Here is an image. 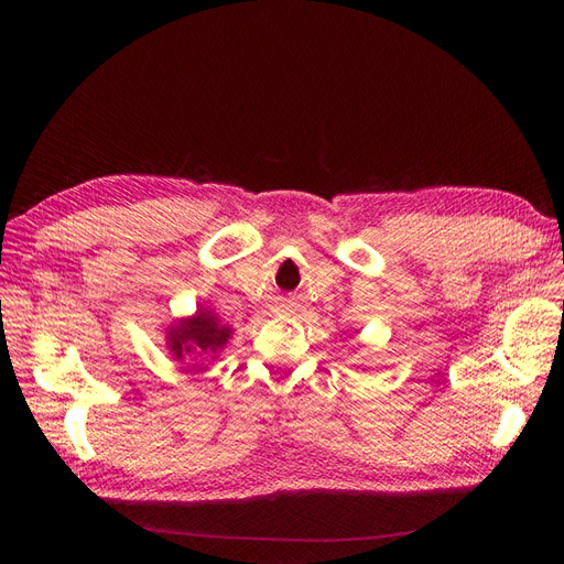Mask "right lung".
<instances>
[{"instance_id":"obj_1","label":"right lung","mask_w":564,"mask_h":564,"mask_svg":"<svg viewBox=\"0 0 564 564\" xmlns=\"http://www.w3.org/2000/svg\"><path fill=\"white\" fill-rule=\"evenodd\" d=\"M228 324H220V319L212 313L199 308L195 317L183 319L181 324L169 332V348L176 357L185 355H216L220 348L228 344L230 338Z\"/></svg>"}]
</instances>
